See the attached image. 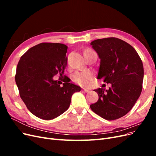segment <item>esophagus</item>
<instances>
[{
    "instance_id": "esophagus-1",
    "label": "esophagus",
    "mask_w": 156,
    "mask_h": 156,
    "mask_svg": "<svg viewBox=\"0 0 156 156\" xmlns=\"http://www.w3.org/2000/svg\"><path fill=\"white\" fill-rule=\"evenodd\" d=\"M82 91H83V92H90V90H88V89H87V88H83L82 89Z\"/></svg>"
}]
</instances>
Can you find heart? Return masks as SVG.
<instances>
[{
	"mask_svg": "<svg viewBox=\"0 0 156 156\" xmlns=\"http://www.w3.org/2000/svg\"><path fill=\"white\" fill-rule=\"evenodd\" d=\"M94 78V74L90 71L76 72L72 76V80L79 85L83 87L88 86Z\"/></svg>",
	"mask_w": 156,
	"mask_h": 156,
	"instance_id": "1",
	"label": "heart"
}]
</instances>
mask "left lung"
Returning <instances> with one entry per match:
<instances>
[{
	"mask_svg": "<svg viewBox=\"0 0 156 156\" xmlns=\"http://www.w3.org/2000/svg\"><path fill=\"white\" fill-rule=\"evenodd\" d=\"M90 45L100 59L97 78L111 84L108 90H94L99 99L90 108L105 120L120 119L131 109L142 91V60L133 47L116 37L98 39Z\"/></svg>",
	"mask_w": 156,
	"mask_h": 156,
	"instance_id": "1",
	"label": "left lung"
}]
</instances>
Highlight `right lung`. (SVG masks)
Segmentation results:
<instances>
[{
  "label": "right lung",
  "mask_w": 156,
  "mask_h": 156,
  "mask_svg": "<svg viewBox=\"0 0 156 156\" xmlns=\"http://www.w3.org/2000/svg\"><path fill=\"white\" fill-rule=\"evenodd\" d=\"M67 49L62 44L41 43L28 50L18 62L15 79L20 97L30 112L41 119L62 115L69 108L73 94L81 90L66 77L62 87L54 79L57 73L64 75Z\"/></svg>",
  "instance_id": "1"
}]
</instances>
